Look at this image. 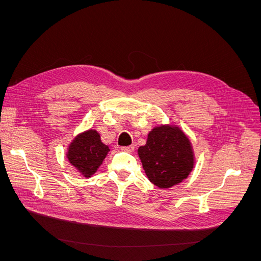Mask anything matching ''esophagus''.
Returning a JSON list of instances; mask_svg holds the SVG:
<instances>
[{"instance_id": "obj_1", "label": "esophagus", "mask_w": 261, "mask_h": 261, "mask_svg": "<svg viewBox=\"0 0 261 261\" xmlns=\"http://www.w3.org/2000/svg\"><path fill=\"white\" fill-rule=\"evenodd\" d=\"M121 150L126 152H132L134 150V145H130V146H125V147H121Z\"/></svg>"}]
</instances>
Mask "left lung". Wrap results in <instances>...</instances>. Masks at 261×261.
Here are the masks:
<instances>
[{
	"instance_id": "1",
	"label": "left lung",
	"mask_w": 261,
	"mask_h": 261,
	"mask_svg": "<svg viewBox=\"0 0 261 261\" xmlns=\"http://www.w3.org/2000/svg\"><path fill=\"white\" fill-rule=\"evenodd\" d=\"M139 155L149 180L160 188L182 182L194 167V154L185 134L177 128L163 126L148 135Z\"/></svg>"
}]
</instances>
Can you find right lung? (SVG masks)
Listing matches in <instances>:
<instances>
[{
  "instance_id": "right-lung-1",
  "label": "right lung",
  "mask_w": 261,
  "mask_h": 261,
  "mask_svg": "<svg viewBox=\"0 0 261 261\" xmlns=\"http://www.w3.org/2000/svg\"><path fill=\"white\" fill-rule=\"evenodd\" d=\"M109 147L101 143L96 130L78 135L68 149L67 158L73 166L85 176L95 173L107 156Z\"/></svg>"
}]
</instances>
